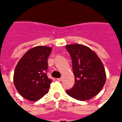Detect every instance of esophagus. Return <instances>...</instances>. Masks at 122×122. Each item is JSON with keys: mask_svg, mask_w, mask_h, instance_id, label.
Wrapping results in <instances>:
<instances>
[{"mask_svg": "<svg viewBox=\"0 0 122 122\" xmlns=\"http://www.w3.org/2000/svg\"><path fill=\"white\" fill-rule=\"evenodd\" d=\"M57 80H58V81H62V80H63V78H57Z\"/></svg>", "mask_w": 122, "mask_h": 122, "instance_id": "obj_1", "label": "esophagus"}]
</instances>
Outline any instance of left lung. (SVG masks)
Instances as JSON below:
<instances>
[{"mask_svg":"<svg viewBox=\"0 0 122 122\" xmlns=\"http://www.w3.org/2000/svg\"><path fill=\"white\" fill-rule=\"evenodd\" d=\"M72 61L75 84L66 92L79 101L88 100L98 94L106 81V73L97 54L81 44L66 46Z\"/></svg>","mask_w":122,"mask_h":122,"instance_id":"8db88e82","label":"left lung"}]
</instances>
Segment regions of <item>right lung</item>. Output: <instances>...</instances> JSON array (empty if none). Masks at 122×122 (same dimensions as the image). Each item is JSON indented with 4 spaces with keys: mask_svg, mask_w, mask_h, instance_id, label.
Returning a JSON list of instances; mask_svg holds the SVG:
<instances>
[{
    "mask_svg": "<svg viewBox=\"0 0 122 122\" xmlns=\"http://www.w3.org/2000/svg\"><path fill=\"white\" fill-rule=\"evenodd\" d=\"M52 48L37 46L30 49L16 65L14 83L24 98L31 101L39 100L49 92L52 80L48 78V57Z\"/></svg>",
    "mask_w": 122,
    "mask_h": 122,
    "instance_id": "1",
    "label": "right lung"
}]
</instances>
